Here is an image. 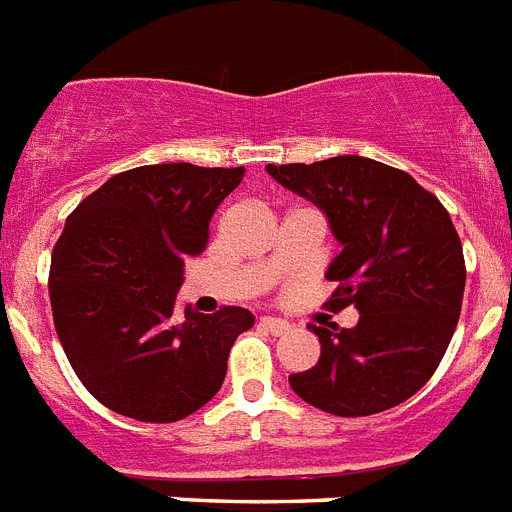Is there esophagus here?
<instances>
[{
  "label": "esophagus",
  "mask_w": 512,
  "mask_h": 512,
  "mask_svg": "<svg viewBox=\"0 0 512 512\" xmlns=\"http://www.w3.org/2000/svg\"><path fill=\"white\" fill-rule=\"evenodd\" d=\"M260 322H263V328H268L273 336H286L291 330L289 322L281 320V317H260Z\"/></svg>",
  "instance_id": "34e87169"
}]
</instances>
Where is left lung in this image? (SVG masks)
I'll list each match as a JSON object with an SVG mask.
<instances>
[{"mask_svg":"<svg viewBox=\"0 0 512 512\" xmlns=\"http://www.w3.org/2000/svg\"><path fill=\"white\" fill-rule=\"evenodd\" d=\"M307 197L343 244L328 268V307L359 309L354 328L309 325L320 359L289 385L333 416H369L409 401L435 375L461 317L466 263L445 205L414 176L362 156L268 163Z\"/></svg>","mask_w":512,"mask_h":512,"instance_id":"left-lung-1","label":"left lung"}]
</instances>
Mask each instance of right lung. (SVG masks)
<instances>
[{
    "mask_svg": "<svg viewBox=\"0 0 512 512\" xmlns=\"http://www.w3.org/2000/svg\"><path fill=\"white\" fill-rule=\"evenodd\" d=\"M244 166L156 163L111 176L70 213L51 252L54 328L75 375L106 409L169 424L221 390L242 307L174 315L184 260L208 247L210 218Z\"/></svg>",
    "mask_w": 512,
    "mask_h": 512,
    "instance_id": "right-lung-1",
    "label": "right lung"
}]
</instances>
